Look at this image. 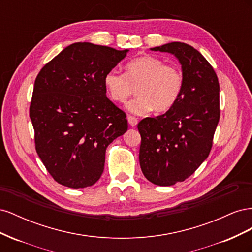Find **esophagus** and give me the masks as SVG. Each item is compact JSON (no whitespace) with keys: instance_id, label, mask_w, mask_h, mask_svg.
Masks as SVG:
<instances>
[{"instance_id":"1","label":"esophagus","mask_w":252,"mask_h":252,"mask_svg":"<svg viewBox=\"0 0 252 252\" xmlns=\"http://www.w3.org/2000/svg\"><path fill=\"white\" fill-rule=\"evenodd\" d=\"M127 120H128V123H129V125L132 126V127L136 126V124H138V119H136L135 117L129 116V117L127 118Z\"/></svg>"}]
</instances>
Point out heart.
<instances>
[{"label": "heart", "instance_id": "heart-1", "mask_svg": "<svg viewBox=\"0 0 252 252\" xmlns=\"http://www.w3.org/2000/svg\"><path fill=\"white\" fill-rule=\"evenodd\" d=\"M125 69V73L108 71L104 77V86L116 103H125L135 88L138 95L127 104L130 112L145 114L151 109L165 112L178 102L184 83L178 67L166 65L156 57L142 56L128 62Z\"/></svg>", "mask_w": 252, "mask_h": 252}]
</instances>
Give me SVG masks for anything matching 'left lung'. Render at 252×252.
Masks as SVG:
<instances>
[{"instance_id": "1", "label": "left lung", "mask_w": 252, "mask_h": 252, "mask_svg": "<svg viewBox=\"0 0 252 252\" xmlns=\"http://www.w3.org/2000/svg\"><path fill=\"white\" fill-rule=\"evenodd\" d=\"M168 52L182 66V94L172 108L138 124L140 166L149 182L171 186L185 181L208 158L220 120V85L211 65L188 44L150 48Z\"/></svg>"}]
</instances>
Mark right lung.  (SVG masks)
Returning a JSON list of instances; mask_svg holds the SVG:
<instances>
[{
	"label": "right lung",
	"mask_w": 252,
	"mask_h": 252,
	"mask_svg": "<svg viewBox=\"0 0 252 252\" xmlns=\"http://www.w3.org/2000/svg\"><path fill=\"white\" fill-rule=\"evenodd\" d=\"M128 51L74 43L37 74L29 109L35 149L59 184H95L104 171L106 148L127 131L125 112L106 96L104 77Z\"/></svg>",
	"instance_id": "obj_1"
}]
</instances>
